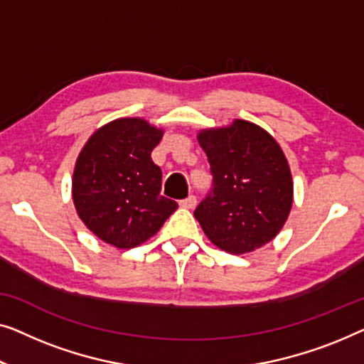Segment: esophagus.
<instances>
[{"label": "esophagus", "mask_w": 364, "mask_h": 364, "mask_svg": "<svg viewBox=\"0 0 364 364\" xmlns=\"http://www.w3.org/2000/svg\"><path fill=\"white\" fill-rule=\"evenodd\" d=\"M180 206L184 208V209H193L194 206H196V196H193V194H191V196L181 199Z\"/></svg>", "instance_id": "obj_1"}]
</instances>
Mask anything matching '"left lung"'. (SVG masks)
<instances>
[{"instance_id": "8db88e82", "label": "left lung", "mask_w": 364, "mask_h": 364, "mask_svg": "<svg viewBox=\"0 0 364 364\" xmlns=\"http://www.w3.org/2000/svg\"><path fill=\"white\" fill-rule=\"evenodd\" d=\"M198 141L213 175V188L194 211L208 239L229 254L270 242L294 201L289 161L279 143L247 120L201 130Z\"/></svg>"}]
</instances>
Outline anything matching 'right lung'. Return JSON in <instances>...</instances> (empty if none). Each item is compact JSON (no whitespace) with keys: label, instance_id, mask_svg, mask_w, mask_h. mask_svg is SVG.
<instances>
[{"label":"right lung","instance_id":"obj_1","mask_svg":"<svg viewBox=\"0 0 364 364\" xmlns=\"http://www.w3.org/2000/svg\"><path fill=\"white\" fill-rule=\"evenodd\" d=\"M163 136L143 119H117L100 127L79 153L73 178L75 211L104 242L136 247L176 211L161 196V170L151 151Z\"/></svg>","mask_w":364,"mask_h":364}]
</instances>
